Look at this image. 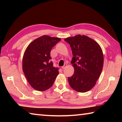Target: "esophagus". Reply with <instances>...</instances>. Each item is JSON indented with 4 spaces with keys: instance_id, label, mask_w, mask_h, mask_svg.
Wrapping results in <instances>:
<instances>
[{
    "instance_id": "esophagus-1",
    "label": "esophagus",
    "mask_w": 122,
    "mask_h": 122,
    "mask_svg": "<svg viewBox=\"0 0 122 122\" xmlns=\"http://www.w3.org/2000/svg\"><path fill=\"white\" fill-rule=\"evenodd\" d=\"M67 67V64H65V65H64V66L62 67V69H65Z\"/></svg>"
}]
</instances>
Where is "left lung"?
Wrapping results in <instances>:
<instances>
[{"label":"left lung","mask_w":122,"mask_h":122,"mask_svg":"<svg viewBox=\"0 0 122 122\" xmlns=\"http://www.w3.org/2000/svg\"><path fill=\"white\" fill-rule=\"evenodd\" d=\"M71 48V63L74 73L68 77L70 86L77 92H85L94 87L102 72L104 57L100 45L86 36L66 38Z\"/></svg>","instance_id":"1"}]
</instances>
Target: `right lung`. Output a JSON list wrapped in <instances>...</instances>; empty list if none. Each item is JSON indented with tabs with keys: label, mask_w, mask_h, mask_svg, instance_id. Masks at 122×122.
I'll return each instance as SVG.
<instances>
[{
	"label": "right lung",
	"mask_w": 122,
	"mask_h": 122,
	"mask_svg": "<svg viewBox=\"0 0 122 122\" xmlns=\"http://www.w3.org/2000/svg\"><path fill=\"white\" fill-rule=\"evenodd\" d=\"M61 39L43 36L32 41L25 51L22 70L33 88L45 91L50 88L59 74V68L50 61L51 51Z\"/></svg>",
	"instance_id": "obj_1"
}]
</instances>
